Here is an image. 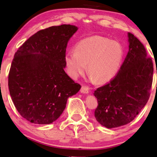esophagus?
<instances>
[{
    "instance_id": "34e87169",
    "label": "esophagus",
    "mask_w": 157,
    "mask_h": 157,
    "mask_svg": "<svg viewBox=\"0 0 157 157\" xmlns=\"http://www.w3.org/2000/svg\"><path fill=\"white\" fill-rule=\"evenodd\" d=\"M89 91V89L88 86L86 85H83L80 89V92L82 94H88Z\"/></svg>"
}]
</instances>
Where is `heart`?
<instances>
[{
    "label": "heart",
    "mask_w": 157,
    "mask_h": 157,
    "mask_svg": "<svg viewBox=\"0 0 157 157\" xmlns=\"http://www.w3.org/2000/svg\"><path fill=\"white\" fill-rule=\"evenodd\" d=\"M123 47L119 43L101 36H93L79 41L75 50L65 56L69 73L74 78L85 73L87 65L91 78L97 83L111 80L118 73L124 59Z\"/></svg>",
    "instance_id": "1"
}]
</instances>
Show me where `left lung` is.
<instances>
[{"label": "left lung", "mask_w": 157, "mask_h": 157, "mask_svg": "<svg viewBox=\"0 0 157 157\" xmlns=\"http://www.w3.org/2000/svg\"><path fill=\"white\" fill-rule=\"evenodd\" d=\"M128 52L120 70L110 82L94 91V112L102 126L112 128L132 121L147 103L153 80V62L141 42L128 33ZM157 73V71H156Z\"/></svg>", "instance_id": "obj_1"}]
</instances>
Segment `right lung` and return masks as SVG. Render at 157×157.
Here are the masks:
<instances>
[{
  "instance_id": "add662e5",
  "label": "right lung",
  "mask_w": 157,
  "mask_h": 157,
  "mask_svg": "<svg viewBox=\"0 0 157 157\" xmlns=\"http://www.w3.org/2000/svg\"><path fill=\"white\" fill-rule=\"evenodd\" d=\"M77 31L71 24L40 30L14 54L8 75L10 94L17 111L30 122H54L68 97L80 89L64 71L67 44Z\"/></svg>"
}]
</instances>
